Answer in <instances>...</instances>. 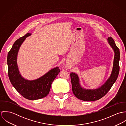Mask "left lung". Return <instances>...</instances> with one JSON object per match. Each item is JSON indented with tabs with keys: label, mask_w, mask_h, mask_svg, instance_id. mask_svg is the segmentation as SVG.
Masks as SVG:
<instances>
[{
	"label": "left lung",
	"mask_w": 126,
	"mask_h": 126,
	"mask_svg": "<svg viewBox=\"0 0 126 126\" xmlns=\"http://www.w3.org/2000/svg\"><path fill=\"white\" fill-rule=\"evenodd\" d=\"M107 40L108 44L113 50L114 55L110 75L103 84L95 89L85 88L81 85L78 75L73 72L70 73L72 91L75 96L79 99L85 101H92L100 99L109 91L117 79L119 72V49L111 37H109Z\"/></svg>",
	"instance_id": "obj_1"
}]
</instances>
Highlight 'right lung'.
<instances>
[{"mask_svg":"<svg viewBox=\"0 0 126 126\" xmlns=\"http://www.w3.org/2000/svg\"><path fill=\"white\" fill-rule=\"evenodd\" d=\"M31 35L28 33L15 42L8 54L7 64L9 79L14 88L25 98L37 100L45 97L49 94L51 84L60 70L58 67H55L34 80H28L22 76L17 62L18 51L26 38Z\"/></svg>","mask_w":126,"mask_h":126,"instance_id":"1","label":"right lung"}]
</instances>
